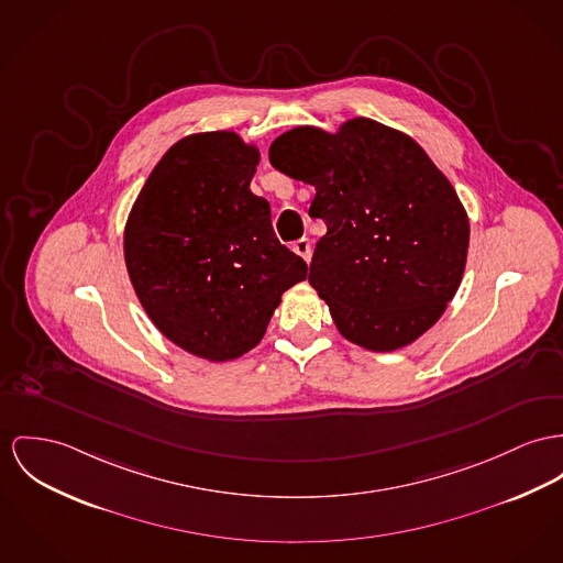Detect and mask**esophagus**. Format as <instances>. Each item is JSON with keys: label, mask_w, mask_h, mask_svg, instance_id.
Listing matches in <instances>:
<instances>
[{"label": "esophagus", "mask_w": 563, "mask_h": 563, "mask_svg": "<svg viewBox=\"0 0 563 563\" xmlns=\"http://www.w3.org/2000/svg\"><path fill=\"white\" fill-rule=\"evenodd\" d=\"M294 253L296 255H300L306 263L310 261L312 257V246H310V240L308 238H302V240H298V242H294Z\"/></svg>", "instance_id": "34e87169"}]
</instances>
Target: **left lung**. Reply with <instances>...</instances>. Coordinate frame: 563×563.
I'll return each instance as SVG.
<instances>
[{
	"label": "left lung",
	"instance_id": "left-lung-1",
	"mask_svg": "<svg viewBox=\"0 0 563 563\" xmlns=\"http://www.w3.org/2000/svg\"><path fill=\"white\" fill-rule=\"evenodd\" d=\"M269 163L314 186L325 220L308 283L349 343L388 353L431 330L463 280L470 218L450 179L405 132L351 118L336 132L276 136Z\"/></svg>",
	"mask_w": 563,
	"mask_h": 563
}]
</instances>
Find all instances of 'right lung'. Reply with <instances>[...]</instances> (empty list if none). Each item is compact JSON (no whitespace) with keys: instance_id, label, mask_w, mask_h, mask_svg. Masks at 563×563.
I'll return each instance as SVG.
<instances>
[{"instance_id":"right-lung-1","label":"right lung","mask_w":563,"mask_h":563,"mask_svg":"<svg viewBox=\"0 0 563 563\" xmlns=\"http://www.w3.org/2000/svg\"><path fill=\"white\" fill-rule=\"evenodd\" d=\"M260 158L233 130L179 139L124 227L130 283L150 321L208 362L260 345L283 294L308 272L276 240L269 203L251 192Z\"/></svg>"}]
</instances>
